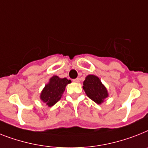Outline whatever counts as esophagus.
<instances>
[{"mask_svg": "<svg viewBox=\"0 0 148 148\" xmlns=\"http://www.w3.org/2000/svg\"><path fill=\"white\" fill-rule=\"evenodd\" d=\"M80 78H76V79H74V80H73V81L74 82H76V83H79L80 82Z\"/></svg>", "mask_w": 148, "mask_h": 148, "instance_id": "34e87169", "label": "esophagus"}]
</instances>
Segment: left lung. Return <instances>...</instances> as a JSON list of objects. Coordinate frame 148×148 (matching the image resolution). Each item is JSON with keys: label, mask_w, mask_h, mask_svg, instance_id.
Listing matches in <instances>:
<instances>
[{"label": "left lung", "mask_w": 148, "mask_h": 148, "mask_svg": "<svg viewBox=\"0 0 148 148\" xmlns=\"http://www.w3.org/2000/svg\"><path fill=\"white\" fill-rule=\"evenodd\" d=\"M83 89L87 97L97 104H101L108 97V91L98 77L90 74L84 81Z\"/></svg>", "instance_id": "obj_1"}]
</instances>
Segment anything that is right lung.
<instances>
[{"instance_id":"add662e5","label":"right lung","mask_w":148,"mask_h":148,"mask_svg":"<svg viewBox=\"0 0 148 148\" xmlns=\"http://www.w3.org/2000/svg\"><path fill=\"white\" fill-rule=\"evenodd\" d=\"M71 82L67 78H60L53 76L45 86L40 94V99L48 106H52L62 97L66 86Z\"/></svg>"}]
</instances>
